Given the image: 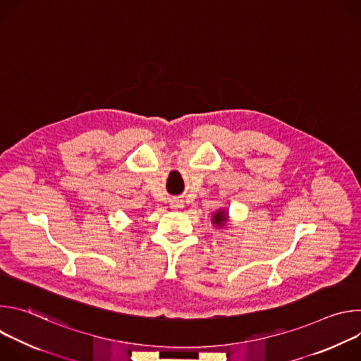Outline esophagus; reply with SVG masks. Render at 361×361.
<instances>
[{"label":"esophagus","mask_w":361,"mask_h":361,"mask_svg":"<svg viewBox=\"0 0 361 361\" xmlns=\"http://www.w3.org/2000/svg\"><path fill=\"white\" fill-rule=\"evenodd\" d=\"M170 207H171V209H174V210H180V209H183V207H184V204H183V201H181V200H178V198H173V200H170Z\"/></svg>","instance_id":"34e87169"}]
</instances>
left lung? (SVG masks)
I'll use <instances>...</instances> for the list:
<instances>
[{"instance_id":"obj_1","label":"left lung","mask_w":361,"mask_h":361,"mask_svg":"<svg viewBox=\"0 0 361 361\" xmlns=\"http://www.w3.org/2000/svg\"><path fill=\"white\" fill-rule=\"evenodd\" d=\"M212 223L216 224L217 227H224L226 223H227V213L224 210H219L213 214V219H212Z\"/></svg>"}]
</instances>
